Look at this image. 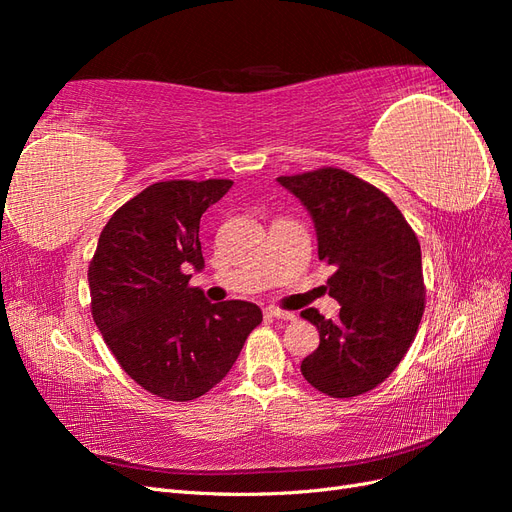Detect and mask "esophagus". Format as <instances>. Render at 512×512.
I'll return each instance as SVG.
<instances>
[{"label":"esophagus","instance_id":"esophagus-1","mask_svg":"<svg viewBox=\"0 0 512 512\" xmlns=\"http://www.w3.org/2000/svg\"><path fill=\"white\" fill-rule=\"evenodd\" d=\"M265 314L271 318H277V320H286V322L297 320V316H294L292 312H284V309H277V307H267Z\"/></svg>","mask_w":512,"mask_h":512}]
</instances>
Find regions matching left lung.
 <instances>
[{"label":"left lung","instance_id":"obj_1","mask_svg":"<svg viewBox=\"0 0 512 512\" xmlns=\"http://www.w3.org/2000/svg\"><path fill=\"white\" fill-rule=\"evenodd\" d=\"M312 215L318 258L335 267L329 294L337 320L318 309L301 316L320 346L303 359V378L331 397H356L391 376L425 309L421 245L393 200L342 168L277 177Z\"/></svg>","mask_w":512,"mask_h":512}]
</instances>
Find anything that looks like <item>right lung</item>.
Segmentation results:
<instances>
[{
  "label": "right lung",
  "instance_id": "1",
  "mask_svg": "<svg viewBox=\"0 0 512 512\" xmlns=\"http://www.w3.org/2000/svg\"><path fill=\"white\" fill-rule=\"evenodd\" d=\"M230 179L160 181L119 207L89 265L91 316L126 374L145 391L190 401L222 382L258 324L256 303H211L190 288L203 271V213Z\"/></svg>",
  "mask_w": 512,
  "mask_h": 512
}]
</instances>
